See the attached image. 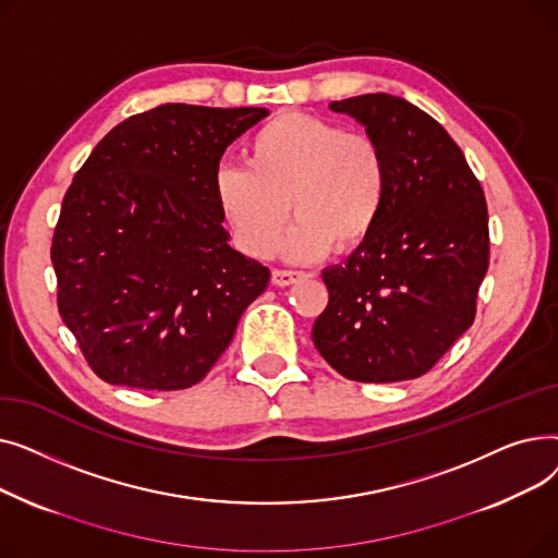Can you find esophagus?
Segmentation results:
<instances>
[{"instance_id": "esophagus-1", "label": "esophagus", "mask_w": 558, "mask_h": 558, "mask_svg": "<svg viewBox=\"0 0 558 558\" xmlns=\"http://www.w3.org/2000/svg\"><path fill=\"white\" fill-rule=\"evenodd\" d=\"M303 278H305L303 271H284V269H274L271 271V282L276 287H289V284H294V282L303 280Z\"/></svg>"}]
</instances>
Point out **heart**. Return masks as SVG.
<instances>
[{
  "label": "heart",
  "instance_id": "heart-1",
  "mask_svg": "<svg viewBox=\"0 0 558 558\" xmlns=\"http://www.w3.org/2000/svg\"><path fill=\"white\" fill-rule=\"evenodd\" d=\"M246 165H226L215 175L217 205L234 240L253 257L282 242L291 262H312L362 248L375 232L389 196V162L377 140L345 133L314 114L287 112L253 133Z\"/></svg>",
  "mask_w": 558,
  "mask_h": 558
}]
</instances>
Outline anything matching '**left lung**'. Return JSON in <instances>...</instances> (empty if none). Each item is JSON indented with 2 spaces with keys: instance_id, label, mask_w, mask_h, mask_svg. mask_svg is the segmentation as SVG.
<instances>
[{
  "instance_id": "1",
  "label": "left lung",
  "mask_w": 558,
  "mask_h": 558,
  "mask_svg": "<svg viewBox=\"0 0 558 558\" xmlns=\"http://www.w3.org/2000/svg\"><path fill=\"white\" fill-rule=\"evenodd\" d=\"M330 110L383 146L389 196L371 240L324 269L330 301L312 339L348 379H414L475 320L488 269L484 190L448 131L407 99L377 93Z\"/></svg>"
}]
</instances>
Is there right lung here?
I'll use <instances>...</instances> for the list:
<instances>
[{"mask_svg":"<svg viewBox=\"0 0 558 558\" xmlns=\"http://www.w3.org/2000/svg\"><path fill=\"white\" fill-rule=\"evenodd\" d=\"M267 108L165 104L117 124L76 171L51 264L58 312L108 385L187 389L269 284L230 248L215 196L228 146Z\"/></svg>","mask_w":558,"mask_h":558,"instance_id":"right-lung-1","label":"right lung"}]
</instances>
